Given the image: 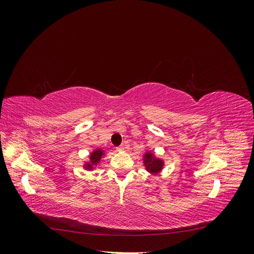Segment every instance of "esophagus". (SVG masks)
Instances as JSON below:
<instances>
[{"instance_id":"1","label":"esophagus","mask_w":254,"mask_h":254,"mask_svg":"<svg viewBox=\"0 0 254 254\" xmlns=\"http://www.w3.org/2000/svg\"><path fill=\"white\" fill-rule=\"evenodd\" d=\"M125 148H126V145L125 144H122V145H120L119 147L117 148L119 151H122V150H125Z\"/></svg>"}]
</instances>
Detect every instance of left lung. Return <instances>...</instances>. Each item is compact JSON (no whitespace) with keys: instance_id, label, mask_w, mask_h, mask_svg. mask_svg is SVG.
Here are the masks:
<instances>
[{"instance_id":"left-lung-1","label":"left lung","mask_w":254,"mask_h":254,"mask_svg":"<svg viewBox=\"0 0 254 254\" xmlns=\"http://www.w3.org/2000/svg\"><path fill=\"white\" fill-rule=\"evenodd\" d=\"M144 164L146 166V170H147L151 174L159 173L163 167V162L161 160L153 157L151 152L145 153L144 157Z\"/></svg>"}]
</instances>
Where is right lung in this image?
<instances>
[{"mask_svg": "<svg viewBox=\"0 0 254 254\" xmlns=\"http://www.w3.org/2000/svg\"><path fill=\"white\" fill-rule=\"evenodd\" d=\"M103 155H104V152H103L101 149H97V150L92 152L91 156H90L91 163H87V166H86V167L89 168V170H91L92 166L96 165V164L99 162V160H101V158H102Z\"/></svg>", "mask_w": 254, "mask_h": 254, "instance_id": "obj_1", "label": "right lung"}]
</instances>
